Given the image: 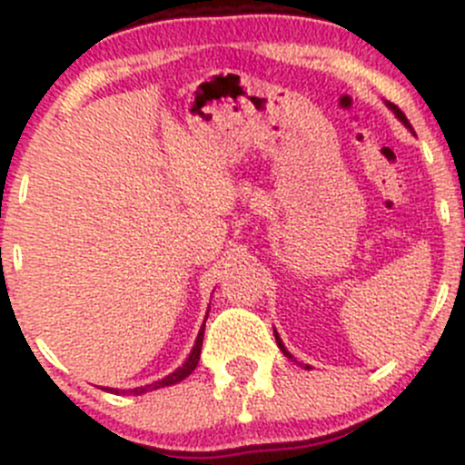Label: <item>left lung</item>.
Returning a JSON list of instances; mask_svg holds the SVG:
<instances>
[{"label":"left lung","mask_w":465,"mask_h":465,"mask_svg":"<svg viewBox=\"0 0 465 465\" xmlns=\"http://www.w3.org/2000/svg\"><path fill=\"white\" fill-rule=\"evenodd\" d=\"M387 105H389V107H391V110H393V112H396V116H398V119H401V121H402V124H405V125H407V128H410V121H407V119H405V114H402V112H401V110H398V107H396V105H393V103H387ZM276 344H279V349H281V351H283V353H285V355H288V358H292V355H290V353H288V351H285L283 341H281V337H279V335H276Z\"/></svg>","instance_id":"left-lung-1"}]
</instances>
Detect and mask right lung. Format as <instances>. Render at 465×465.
Here are the masks:
<instances>
[{
	"instance_id": "obj_1",
	"label": "right lung",
	"mask_w": 465,
	"mask_h": 465,
	"mask_svg": "<svg viewBox=\"0 0 465 465\" xmlns=\"http://www.w3.org/2000/svg\"><path fill=\"white\" fill-rule=\"evenodd\" d=\"M203 337H204V326L200 328L198 340H195V346H193V351H191L189 360H186V362L182 364V367L177 369V371H173L171 376H166L163 380H159V382H154V384H145V387H137V389H133L134 396H139V393L148 391V389L168 387V384H175V382H180V380H184L186 376H191V373H193V369L198 367V362H200V351H203ZM112 391L119 393V389H112Z\"/></svg>"
}]
</instances>
